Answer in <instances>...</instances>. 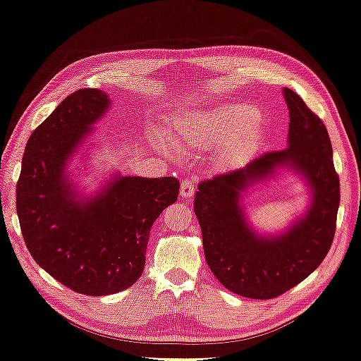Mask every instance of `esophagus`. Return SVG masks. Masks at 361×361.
Segmentation results:
<instances>
[{
	"label": "esophagus",
	"instance_id": "esophagus-1",
	"mask_svg": "<svg viewBox=\"0 0 361 361\" xmlns=\"http://www.w3.org/2000/svg\"><path fill=\"white\" fill-rule=\"evenodd\" d=\"M195 192H196V183H195V180L190 178V176H188V178H185V180H181L180 196L183 199L192 197V196H195Z\"/></svg>",
	"mask_w": 361,
	"mask_h": 361
}]
</instances>
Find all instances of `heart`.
<instances>
[{"instance_id": "1", "label": "heart", "mask_w": 361, "mask_h": 361, "mask_svg": "<svg viewBox=\"0 0 361 361\" xmlns=\"http://www.w3.org/2000/svg\"><path fill=\"white\" fill-rule=\"evenodd\" d=\"M256 120L257 111L251 106L227 104L195 115L175 116L165 128V134L183 152L224 146L222 159L230 160L250 142ZM159 146L166 150L164 142Z\"/></svg>"}]
</instances>
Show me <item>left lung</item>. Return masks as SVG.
Returning <instances> with one entry per match:
<instances>
[{
  "mask_svg": "<svg viewBox=\"0 0 361 361\" xmlns=\"http://www.w3.org/2000/svg\"><path fill=\"white\" fill-rule=\"evenodd\" d=\"M290 111L288 146L228 173L199 183L195 214L204 255L217 281L246 298H276L305 281L329 251L336 233L341 183L324 123L301 97L283 89ZM287 166L312 188L307 214L281 235H257L245 220L240 195L247 186Z\"/></svg>",
  "mask_w": 361,
  "mask_h": 361,
  "instance_id": "left-lung-1",
  "label": "left lung"
}]
</instances>
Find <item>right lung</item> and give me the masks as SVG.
<instances>
[{"label":"right lung","mask_w":361,"mask_h":361,"mask_svg":"<svg viewBox=\"0 0 361 361\" xmlns=\"http://www.w3.org/2000/svg\"><path fill=\"white\" fill-rule=\"evenodd\" d=\"M104 90L68 95L32 133L16 186V211L37 264L74 292L104 297L137 281L150 228L178 199L173 176H120L80 199L64 173L69 159L109 110Z\"/></svg>","instance_id":"right-lung-1"}]
</instances>
